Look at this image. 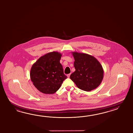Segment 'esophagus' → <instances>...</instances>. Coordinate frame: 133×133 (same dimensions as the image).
<instances>
[{
    "label": "esophagus",
    "instance_id": "34e87169",
    "mask_svg": "<svg viewBox=\"0 0 133 133\" xmlns=\"http://www.w3.org/2000/svg\"><path fill=\"white\" fill-rule=\"evenodd\" d=\"M70 75H71V74H68V75H67V77H68V78H69V77H70Z\"/></svg>",
    "mask_w": 133,
    "mask_h": 133
}]
</instances>
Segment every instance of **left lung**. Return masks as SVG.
I'll list each match as a JSON object with an SVG mask.
<instances>
[{
    "label": "left lung",
    "mask_w": 133,
    "mask_h": 133,
    "mask_svg": "<svg viewBox=\"0 0 133 133\" xmlns=\"http://www.w3.org/2000/svg\"><path fill=\"white\" fill-rule=\"evenodd\" d=\"M76 71L70 78L80 90L90 91L100 85L104 77V70L94 56L85 53L72 52Z\"/></svg>",
    "instance_id": "8db88e82"
}]
</instances>
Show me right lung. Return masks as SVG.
<instances>
[{
  "label": "right lung",
  "mask_w": 133,
  "mask_h": 133,
  "mask_svg": "<svg viewBox=\"0 0 133 133\" xmlns=\"http://www.w3.org/2000/svg\"><path fill=\"white\" fill-rule=\"evenodd\" d=\"M62 55L51 52L42 56L32 65L30 76L33 84L40 92L53 94L67 78L60 63Z\"/></svg>",
  "instance_id": "add662e5"
}]
</instances>
